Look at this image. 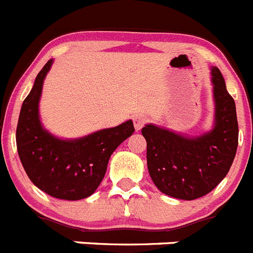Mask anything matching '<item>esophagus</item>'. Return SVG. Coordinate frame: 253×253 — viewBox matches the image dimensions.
<instances>
[{
  "label": "esophagus",
  "mask_w": 253,
  "mask_h": 253,
  "mask_svg": "<svg viewBox=\"0 0 253 253\" xmlns=\"http://www.w3.org/2000/svg\"><path fill=\"white\" fill-rule=\"evenodd\" d=\"M146 121H147V119H146L143 115H136V116H134V117H133L134 129H136V131H140V129L142 128L143 126H145Z\"/></svg>",
  "instance_id": "34e87169"
}]
</instances>
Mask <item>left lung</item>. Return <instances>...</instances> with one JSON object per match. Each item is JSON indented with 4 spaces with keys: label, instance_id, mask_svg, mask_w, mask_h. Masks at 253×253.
<instances>
[{
    "label": "left lung",
    "instance_id": "8db88e82",
    "mask_svg": "<svg viewBox=\"0 0 253 253\" xmlns=\"http://www.w3.org/2000/svg\"><path fill=\"white\" fill-rule=\"evenodd\" d=\"M216 103L211 132L188 138L153 125L142 128L147 142V167L156 187L165 195L196 200L211 192L230 171L238 145L236 106L225 80L212 67Z\"/></svg>",
    "mask_w": 253,
    "mask_h": 253
}]
</instances>
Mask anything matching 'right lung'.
Masks as SVG:
<instances>
[{
  "label": "right lung",
  "instance_id": "1",
  "mask_svg": "<svg viewBox=\"0 0 253 253\" xmlns=\"http://www.w3.org/2000/svg\"><path fill=\"white\" fill-rule=\"evenodd\" d=\"M52 65L47 61L25 98L16 129L22 166L35 186L52 197L76 201L96 191L105 177L113 151L134 132L132 121L101 129L79 140H60L49 134L39 119L42 84Z\"/></svg>",
  "mask_w": 253,
  "mask_h": 253
}]
</instances>
